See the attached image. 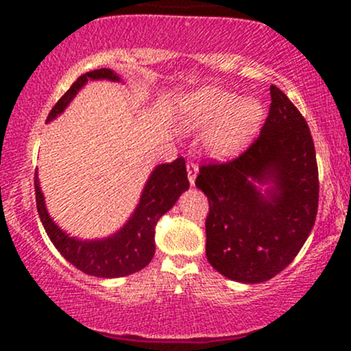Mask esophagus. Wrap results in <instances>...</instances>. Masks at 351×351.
Masks as SVG:
<instances>
[{
	"label": "esophagus",
	"instance_id": "obj_1",
	"mask_svg": "<svg viewBox=\"0 0 351 351\" xmlns=\"http://www.w3.org/2000/svg\"><path fill=\"white\" fill-rule=\"evenodd\" d=\"M186 170H188V180H189V183L195 184L196 175H198V165L193 163V162H188V163H186Z\"/></svg>",
	"mask_w": 351,
	"mask_h": 351
}]
</instances>
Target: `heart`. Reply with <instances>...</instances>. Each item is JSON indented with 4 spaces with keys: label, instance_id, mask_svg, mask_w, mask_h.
<instances>
[{
    "label": "heart",
    "instance_id": "b5f03b06",
    "mask_svg": "<svg viewBox=\"0 0 351 351\" xmlns=\"http://www.w3.org/2000/svg\"><path fill=\"white\" fill-rule=\"evenodd\" d=\"M178 114L184 130L203 132L211 128L208 148L216 156H229L256 134L264 108L256 99H241L219 87H201L181 97Z\"/></svg>",
    "mask_w": 351,
    "mask_h": 351
}]
</instances>
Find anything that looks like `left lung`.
Segmentation results:
<instances>
[{
  "label": "left lung",
  "instance_id": "8db88e82",
  "mask_svg": "<svg viewBox=\"0 0 351 351\" xmlns=\"http://www.w3.org/2000/svg\"><path fill=\"white\" fill-rule=\"evenodd\" d=\"M271 100L251 147L231 162L203 165L196 176L209 203V264L244 284H259L284 271L317 217L318 168L308 125L276 86ZM263 186H268L264 195Z\"/></svg>",
  "mask_w": 351,
  "mask_h": 351
}]
</instances>
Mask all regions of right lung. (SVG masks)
Returning a JSON list of instances; mask_svg holds the SVG:
<instances>
[{"mask_svg": "<svg viewBox=\"0 0 351 351\" xmlns=\"http://www.w3.org/2000/svg\"><path fill=\"white\" fill-rule=\"evenodd\" d=\"M104 79L112 80V82L120 80L119 75L110 69H97L80 75L72 84L69 90L52 107L46 122H51L59 114H62L71 100L88 80ZM188 188L189 181L184 158H176L171 163L158 165L145 183L134 215L128 217L123 228L104 239L82 241L77 237H71L51 219L46 203H44V195L39 188L38 170L34 173L36 206H38L39 217H41V223L51 243L62 254L64 259L69 261L79 271L86 272L88 276L102 277V279L130 276L150 264L155 256L156 223L165 213L170 211L173 204L178 201L181 193L186 191Z\"/></svg>", "mask_w": 351, "mask_h": 351, "instance_id": "obj_1", "label": "right lung"}]
</instances>
